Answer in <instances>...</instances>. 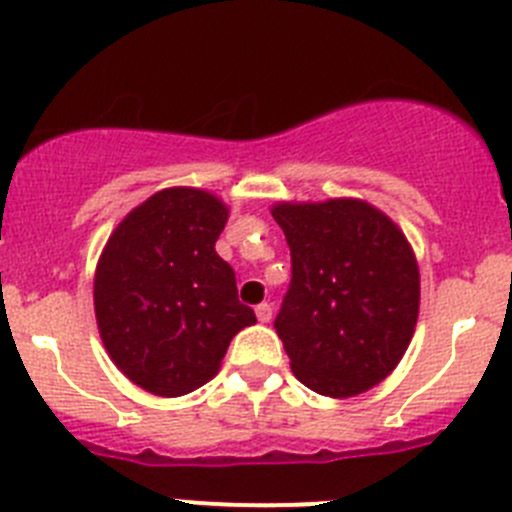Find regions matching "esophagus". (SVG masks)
Segmentation results:
<instances>
[{"label":"esophagus","instance_id":"34e87169","mask_svg":"<svg viewBox=\"0 0 512 512\" xmlns=\"http://www.w3.org/2000/svg\"><path fill=\"white\" fill-rule=\"evenodd\" d=\"M257 319H260V324H267V321L273 319V306L270 303H260V306L255 308Z\"/></svg>","mask_w":512,"mask_h":512}]
</instances>
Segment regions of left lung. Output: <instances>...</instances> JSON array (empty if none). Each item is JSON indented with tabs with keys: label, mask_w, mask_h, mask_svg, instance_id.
Instances as JSON below:
<instances>
[{
	"label": "left lung",
	"mask_w": 512,
	"mask_h": 512,
	"mask_svg": "<svg viewBox=\"0 0 512 512\" xmlns=\"http://www.w3.org/2000/svg\"><path fill=\"white\" fill-rule=\"evenodd\" d=\"M290 285L275 331L313 393L352 398L390 375L411 344L421 278L405 234L359 199L275 204Z\"/></svg>",
	"instance_id": "1"
}]
</instances>
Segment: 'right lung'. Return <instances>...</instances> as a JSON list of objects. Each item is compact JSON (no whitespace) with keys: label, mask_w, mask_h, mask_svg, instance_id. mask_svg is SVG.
Segmentation results:
<instances>
[{"label":"right lung","mask_w":512,"mask_h":512,"mask_svg":"<svg viewBox=\"0 0 512 512\" xmlns=\"http://www.w3.org/2000/svg\"><path fill=\"white\" fill-rule=\"evenodd\" d=\"M229 209L201 188H165L109 237L94 275V311L114 365L153 395L176 398L219 372L255 311L214 245Z\"/></svg>","instance_id":"obj_1"}]
</instances>
